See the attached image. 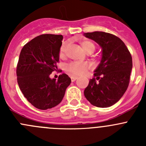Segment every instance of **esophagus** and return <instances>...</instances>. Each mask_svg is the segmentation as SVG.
I'll list each match as a JSON object with an SVG mask.
<instances>
[{"label":"esophagus","instance_id":"1","mask_svg":"<svg viewBox=\"0 0 146 146\" xmlns=\"http://www.w3.org/2000/svg\"><path fill=\"white\" fill-rule=\"evenodd\" d=\"M70 78H71V80H72V82H74L75 80H77L78 77H76V76H71V77H70Z\"/></svg>","mask_w":146,"mask_h":146}]
</instances>
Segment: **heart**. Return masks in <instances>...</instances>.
<instances>
[{"instance_id":"1","label":"heart","mask_w":146,"mask_h":146,"mask_svg":"<svg viewBox=\"0 0 146 146\" xmlns=\"http://www.w3.org/2000/svg\"><path fill=\"white\" fill-rule=\"evenodd\" d=\"M82 48H83L84 51L88 54H92L95 50V45L93 42L90 41H82L81 42ZM68 42H65L61 44L59 48V52H58V56L60 58H64L66 56L67 48L68 47ZM89 69V66L85 63H80V62H70L68 64L66 65V70L68 73L71 76H80V75L84 74L88 71Z\"/></svg>"}]
</instances>
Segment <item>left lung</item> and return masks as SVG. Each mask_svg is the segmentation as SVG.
<instances>
[{
    "label": "left lung",
    "instance_id": "left-lung-1",
    "mask_svg": "<svg viewBox=\"0 0 146 146\" xmlns=\"http://www.w3.org/2000/svg\"><path fill=\"white\" fill-rule=\"evenodd\" d=\"M84 36L97 42L102 52L100 64L84 95L95 107H111L121 98L129 86L133 66L131 55L123 41L115 35L94 32Z\"/></svg>",
    "mask_w": 146,
    "mask_h": 146
}]
</instances>
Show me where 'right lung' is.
Listing matches in <instances>:
<instances>
[{"label": "right lung", "mask_w": 146, "mask_h": 146, "mask_svg": "<svg viewBox=\"0 0 146 146\" xmlns=\"http://www.w3.org/2000/svg\"><path fill=\"white\" fill-rule=\"evenodd\" d=\"M62 39V35H39L26 44L20 52L16 70L17 83L27 101L39 110L58 105L71 82L65 73L58 80L50 78L57 69Z\"/></svg>", "instance_id": "1"}]
</instances>
